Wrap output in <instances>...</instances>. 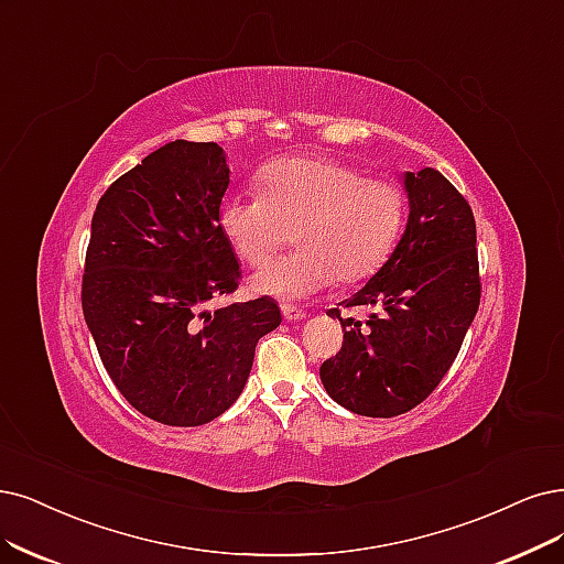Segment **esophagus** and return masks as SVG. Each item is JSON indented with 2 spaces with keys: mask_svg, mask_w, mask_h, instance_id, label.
I'll use <instances>...</instances> for the list:
<instances>
[{
  "mask_svg": "<svg viewBox=\"0 0 564 564\" xmlns=\"http://www.w3.org/2000/svg\"><path fill=\"white\" fill-rule=\"evenodd\" d=\"M281 314H283L285 321H302V318H306L304 311L297 308V306H293V304H283V306H281Z\"/></svg>",
  "mask_w": 564,
  "mask_h": 564,
  "instance_id": "esophagus-1",
  "label": "esophagus"
}]
</instances>
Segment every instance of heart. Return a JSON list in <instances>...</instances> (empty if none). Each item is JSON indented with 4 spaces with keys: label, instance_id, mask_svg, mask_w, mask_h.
I'll list each match as a JSON object with an SVG mask.
<instances>
[{
    "label": "heart",
    "instance_id": "b5f03b06",
    "mask_svg": "<svg viewBox=\"0 0 564 564\" xmlns=\"http://www.w3.org/2000/svg\"><path fill=\"white\" fill-rule=\"evenodd\" d=\"M260 195H227L220 232L235 253L260 267L295 229L297 253L262 267L253 290L302 300L332 281L352 285L388 260L402 232L406 195L390 178H367L335 158L297 155L269 162L258 174Z\"/></svg>",
    "mask_w": 564,
    "mask_h": 564
}]
</instances>
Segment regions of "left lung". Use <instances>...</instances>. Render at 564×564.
I'll use <instances>...</instances> for the list:
<instances>
[{"label":"left lung","mask_w":564,"mask_h":564,"mask_svg":"<svg viewBox=\"0 0 564 564\" xmlns=\"http://www.w3.org/2000/svg\"><path fill=\"white\" fill-rule=\"evenodd\" d=\"M409 223L388 262L346 308L379 306L369 321L339 318L344 344L321 365L327 394L344 409L392 419L419 406L457 358L481 302L471 206L432 166L404 174Z\"/></svg>","instance_id":"8db88e82"}]
</instances>
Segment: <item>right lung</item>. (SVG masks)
<instances>
[{
	"label": "right lung",
	"instance_id": "obj_1",
	"mask_svg": "<svg viewBox=\"0 0 564 564\" xmlns=\"http://www.w3.org/2000/svg\"><path fill=\"white\" fill-rule=\"evenodd\" d=\"M229 185L214 141L164 143L97 202L80 304L111 381L145 419L197 427L241 394L256 346L281 325L274 300L208 311L239 288L220 232Z\"/></svg>",
	"mask_w": 564,
	"mask_h": 564
}]
</instances>
